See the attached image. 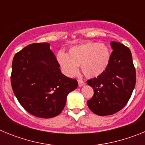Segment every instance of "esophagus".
I'll return each mask as SVG.
<instances>
[{
    "instance_id": "1",
    "label": "esophagus",
    "mask_w": 145,
    "mask_h": 145,
    "mask_svg": "<svg viewBox=\"0 0 145 145\" xmlns=\"http://www.w3.org/2000/svg\"><path fill=\"white\" fill-rule=\"evenodd\" d=\"M78 86L80 87L83 86H84L86 84L85 81H84V80H78Z\"/></svg>"
}]
</instances>
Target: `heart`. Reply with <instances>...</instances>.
I'll use <instances>...</instances> for the list:
<instances>
[{
	"label": "heart",
	"instance_id": "1",
	"mask_svg": "<svg viewBox=\"0 0 145 145\" xmlns=\"http://www.w3.org/2000/svg\"><path fill=\"white\" fill-rule=\"evenodd\" d=\"M57 60L67 75H75L78 66L80 65L84 75L92 78L107 70L110 61V52L105 44L88 42L71 47L67 54L59 53Z\"/></svg>",
	"mask_w": 145,
	"mask_h": 145
}]
</instances>
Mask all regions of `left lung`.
<instances>
[{
	"label": "left lung",
	"instance_id": "8db88e82",
	"mask_svg": "<svg viewBox=\"0 0 145 145\" xmlns=\"http://www.w3.org/2000/svg\"><path fill=\"white\" fill-rule=\"evenodd\" d=\"M113 49L110 61L104 73L87 80L93 95L87 101L91 110L97 116H110L122 110L131 97L136 84V70L128 47L111 42Z\"/></svg>",
	"mask_w": 145,
	"mask_h": 145
}]
</instances>
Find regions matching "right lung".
<instances>
[{"mask_svg": "<svg viewBox=\"0 0 145 145\" xmlns=\"http://www.w3.org/2000/svg\"><path fill=\"white\" fill-rule=\"evenodd\" d=\"M50 43H32L15 54L11 83L17 100L34 116L51 118L63 110L78 81L61 72Z\"/></svg>", "mask_w": 145, "mask_h": 145, "instance_id": "1", "label": "right lung"}]
</instances>
